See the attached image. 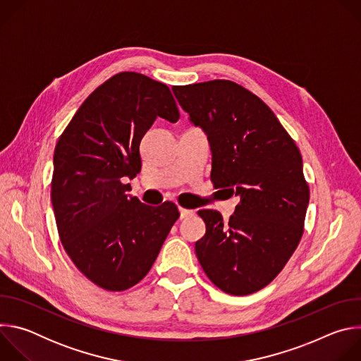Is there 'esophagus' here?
<instances>
[{
	"mask_svg": "<svg viewBox=\"0 0 361 361\" xmlns=\"http://www.w3.org/2000/svg\"><path fill=\"white\" fill-rule=\"evenodd\" d=\"M192 214H194L192 210H187V209L180 207V219H187V217H191Z\"/></svg>",
	"mask_w": 361,
	"mask_h": 361,
	"instance_id": "1",
	"label": "esophagus"
}]
</instances>
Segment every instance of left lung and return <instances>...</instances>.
I'll list each match as a JSON object with an SVG mask.
<instances>
[{"label":"left lung","instance_id":"1","mask_svg":"<svg viewBox=\"0 0 361 361\" xmlns=\"http://www.w3.org/2000/svg\"><path fill=\"white\" fill-rule=\"evenodd\" d=\"M173 91L207 134L214 188L240 197L227 224L219 212H198L205 234L195 243L197 259L224 293L252 294L280 274L304 233L310 188L300 149L266 102L234 81Z\"/></svg>","mask_w":361,"mask_h":361}]
</instances>
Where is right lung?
<instances>
[{"label": "right lung", "mask_w": 361, "mask_h": 361, "mask_svg": "<svg viewBox=\"0 0 361 361\" xmlns=\"http://www.w3.org/2000/svg\"><path fill=\"white\" fill-rule=\"evenodd\" d=\"M157 117L180 118L170 88L123 71L85 98L56 145L51 201L61 244L109 291L147 276L180 217L173 201L151 207L130 197L124 183L141 171L140 142Z\"/></svg>", "instance_id": "right-lung-1"}]
</instances>
